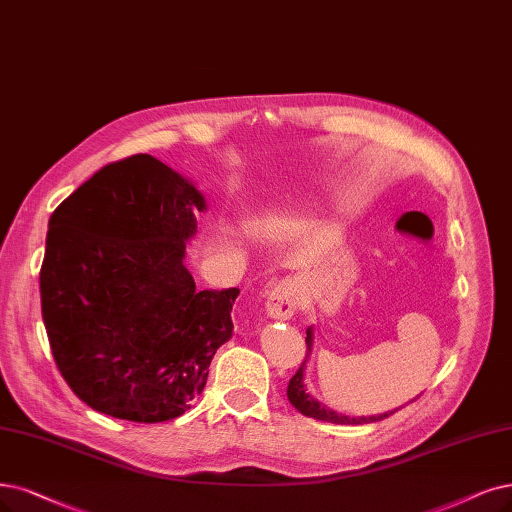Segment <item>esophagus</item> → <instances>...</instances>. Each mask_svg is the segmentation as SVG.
Here are the masks:
<instances>
[{"instance_id":"esophagus-1","label":"esophagus","mask_w":512,"mask_h":512,"mask_svg":"<svg viewBox=\"0 0 512 512\" xmlns=\"http://www.w3.org/2000/svg\"><path fill=\"white\" fill-rule=\"evenodd\" d=\"M266 310L272 318H280L287 320L295 314L297 310V293H295V285L293 280H282L272 289V293L268 295L266 301Z\"/></svg>"}]
</instances>
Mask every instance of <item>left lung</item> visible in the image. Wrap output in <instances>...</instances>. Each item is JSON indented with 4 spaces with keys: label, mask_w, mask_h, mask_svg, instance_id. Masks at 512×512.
<instances>
[{
    "label": "left lung",
    "mask_w": 512,
    "mask_h": 512,
    "mask_svg": "<svg viewBox=\"0 0 512 512\" xmlns=\"http://www.w3.org/2000/svg\"><path fill=\"white\" fill-rule=\"evenodd\" d=\"M306 335H308V337H306V346H308L306 358H304V363L299 365L297 373L291 377L289 388H287L289 401H291V405H293L297 411L308 415V418L331 422V424H371V422H380V420L388 418L390 413H394V411H390V413H384V415H371V418H348V415H339V413L327 409L325 405H320L318 401H314L312 396L306 392V386H304V367H306V361H308V356H310V352H312V342H314V339H312V329H308Z\"/></svg>",
    "instance_id": "1"
}]
</instances>
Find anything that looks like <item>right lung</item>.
<instances>
[{"mask_svg": "<svg viewBox=\"0 0 512 512\" xmlns=\"http://www.w3.org/2000/svg\"><path fill=\"white\" fill-rule=\"evenodd\" d=\"M204 206L192 181L137 154L103 166L52 213L42 316L56 367L94 411L156 424L204 390L240 293L198 291L185 268Z\"/></svg>", "mask_w": 512, "mask_h": 512, "instance_id": "right-lung-1", "label": "right lung"}]
</instances>
